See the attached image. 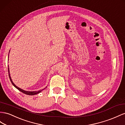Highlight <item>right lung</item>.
Listing matches in <instances>:
<instances>
[{"label":"right lung","instance_id":"add662e5","mask_svg":"<svg viewBox=\"0 0 125 125\" xmlns=\"http://www.w3.org/2000/svg\"><path fill=\"white\" fill-rule=\"evenodd\" d=\"M8 74H9V79H10V81H11V83H12V84L13 85V86H14L15 87H16L17 89H18L19 91H21V92H22V93H23V94H26V95H36V94H38V93H40L41 92H42V91L43 90H44L45 88H44V89H41V90H38V91H35V92H28V91H25V90H23V89H21V88H19V87H18L17 86H16L15 85V83H13V82L12 81V80H11V77H10V73H9V66H8Z\"/></svg>","mask_w":125,"mask_h":125}]
</instances>
